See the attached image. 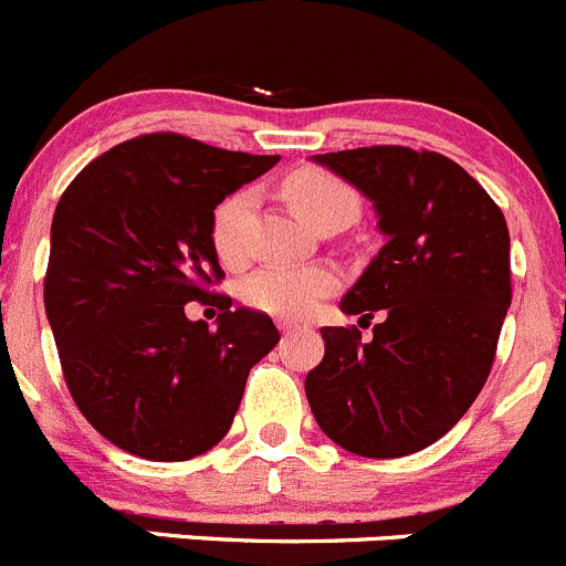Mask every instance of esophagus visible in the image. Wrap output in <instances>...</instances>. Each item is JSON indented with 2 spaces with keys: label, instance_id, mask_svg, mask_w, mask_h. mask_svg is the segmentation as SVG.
Segmentation results:
<instances>
[{
  "label": "esophagus",
  "instance_id": "esophagus-1",
  "mask_svg": "<svg viewBox=\"0 0 566 566\" xmlns=\"http://www.w3.org/2000/svg\"><path fill=\"white\" fill-rule=\"evenodd\" d=\"M277 327H280V333H297L300 331L297 322H292V319H280Z\"/></svg>",
  "mask_w": 566,
  "mask_h": 566
}]
</instances>
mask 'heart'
Segmentation results:
<instances>
[{"label": "heart", "instance_id": "b5f03b06", "mask_svg": "<svg viewBox=\"0 0 566 566\" xmlns=\"http://www.w3.org/2000/svg\"><path fill=\"white\" fill-rule=\"evenodd\" d=\"M283 193L294 211L311 224H319L327 213L338 208H355V197L338 177L319 169L292 171L283 182ZM255 193L250 188L228 193L213 208L211 244L219 261L239 266L247 258V233H250ZM338 274L331 266L311 263V266H266L250 274L241 286V297L250 308L283 319H303L319 305L322 297L336 292Z\"/></svg>", "mask_w": 566, "mask_h": 566}]
</instances>
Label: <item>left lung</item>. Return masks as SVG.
I'll list each match as a JSON object with an SVG mask.
<instances>
[{
  "label": "left lung",
  "instance_id": "left-lung-1",
  "mask_svg": "<svg viewBox=\"0 0 566 566\" xmlns=\"http://www.w3.org/2000/svg\"><path fill=\"white\" fill-rule=\"evenodd\" d=\"M373 199L386 244L344 314L384 319L322 327L325 358L305 378L311 411L338 448L400 459L448 433L492 373L511 305L505 217L475 177L439 153L358 147L314 155Z\"/></svg>",
  "mask_w": 566,
  "mask_h": 566
}]
</instances>
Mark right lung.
<instances>
[{"label": "right lung", "mask_w": 566, "mask_h": 566, "mask_svg": "<svg viewBox=\"0 0 566 566\" xmlns=\"http://www.w3.org/2000/svg\"><path fill=\"white\" fill-rule=\"evenodd\" d=\"M280 155L149 133L91 160L52 217L46 319L83 417L116 448L188 461L224 439L250 369L280 342L261 311L213 294V208ZM211 298L217 328L185 305Z\"/></svg>", "instance_id": "add662e5"}]
</instances>
